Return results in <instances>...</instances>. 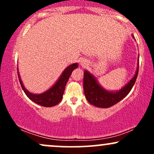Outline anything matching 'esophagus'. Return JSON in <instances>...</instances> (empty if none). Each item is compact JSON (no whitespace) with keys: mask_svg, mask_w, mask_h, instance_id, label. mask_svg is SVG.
<instances>
[{"mask_svg":"<svg viewBox=\"0 0 154 154\" xmlns=\"http://www.w3.org/2000/svg\"><path fill=\"white\" fill-rule=\"evenodd\" d=\"M80 63H81V65H82V66H85V65L86 64V63L85 62V61H82V62H81Z\"/></svg>","mask_w":154,"mask_h":154,"instance_id":"esophagus-1","label":"esophagus"}]
</instances>
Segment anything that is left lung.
I'll list each match as a JSON object with an SVG mask.
<instances>
[{
  "instance_id": "obj_1",
  "label": "left lung",
  "mask_w": 154,
  "mask_h": 154,
  "mask_svg": "<svg viewBox=\"0 0 154 154\" xmlns=\"http://www.w3.org/2000/svg\"><path fill=\"white\" fill-rule=\"evenodd\" d=\"M138 67L139 65L137 64V72L133 78L120 91L114 93L103 89L95 77L85 70L83 77V88L88 101L92 105L100 108H109L115 105L128 95L132 90L138 74Z\"/></svg>"
}]
</instances>
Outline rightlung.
Returning <instances> with one entry per match:
<instances>
[{
	"instance_id": "1",
	"label": "right lung",
	"mask_w": 154,
	"mask_h": 154,
	"mask_svg": "<svg viewBox=\"0 0 154 154\" xmlns=\"http://www.w3.org/2000/svg\"><path fill=\"white\" fill-rule=\"evenodd\" d=\"M77 67H78V63H72L70 66L66 67L56 84L52 88L48 90L45 93H42V94H32V93L26 91L24 87V85L22 84L20 76L18 73L19 82H20L21 86H22L25 94L33 102L45 107L54 106L57 105L62 99L67 81L69 78L72 71Z\"/></svg>"
}]
</instances>
